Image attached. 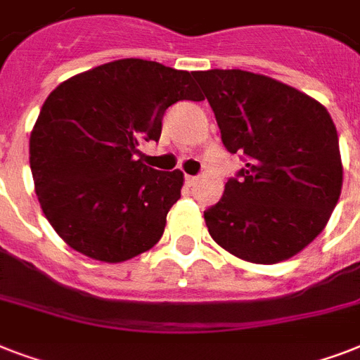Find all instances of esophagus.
I'll return each mask as SVG.
<instances>
[{"mask_svg": "<svg viewBox=\"0 0 360 360\" xmlns=\"http://www.w3.org/2000/svg\"><path fill=\"white\" fill-rule=\"evenodd\" d=\"M196 181H198L196 175H186V177H185V183H186V185H188V186H194V185H196Z\"/></svg>", "mask_w": 360, "mask_h": 360, "instance_id": "34e87169", "label": "esophagus"}]
</instances>
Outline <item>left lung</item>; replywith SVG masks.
<instances>
[{"mask_svg":"<svg viewBox=\"0 0 360 360\" xmlns=\"http://www.w3.org/2000/svg\"><path fill=\"white\" fill-rule=\"evenodd\" d=\"M222 143L245 168L203 217L217 243L252 263L284 262L323 231L342 191L338 134L323 104L248 70L194 72Z\"/></svg>","mask_w":360,"mask_h":360,"instance_id":"8db88e82","label":"left lung"}]
</instances>
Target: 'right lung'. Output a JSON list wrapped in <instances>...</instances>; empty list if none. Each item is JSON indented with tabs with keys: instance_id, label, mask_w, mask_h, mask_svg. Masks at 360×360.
<instances>
[{
	"instance_id": "right-lung-1",
	"label": "right lung",
	"mask_w": 360,
	"mask_h": 360,
	"mask_svg": "<svg viewBox=\"0 0 360 360\" xmlns=\"http://www.w3.org/2000/svg\"><path fill=\"white\" fill-rule=\"evenodd\" d=\"M202 98L194 72L134 58L72 76L48 95L30 166L42 213L70 248L120 263L157 245L183 172L149 168L136 147L158 141L172 104Z\"/></svg>"
}]
</instances>
